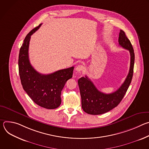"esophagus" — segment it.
<instances>
[{
  "mask_svg": "<svg viewBox=\"0 0 149 149\" xmlns=\"http://www.w3.org/2000/svg\"><path fill=\"white\" fill-rule=\"evenodd\" d=\"M84 67L83 65H78L77 66V67H76V68H75V70H76L77 71H78V72H80V71H82V70H84Z\"/></svg>",
  "mask_w": 149,
  "mask_h": 149,
  "instance_id": "obj_1",
  "label": "esophagus"
}]
</instances>
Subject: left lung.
<instances>
[{
	"mask_svg": "<svg viewBox=\"0 0 149 149\" xmlns=\"http://www.w3.org/2000/svg\"><path fill=\"white\" fill-rule=\"evenodd\" d=\"M118 42L121 47L129 51L130 66L124 82L117 91L110 94L100 92L87 76L81 77L78 81L82 108L85 112L89 114H102L117 107L123 98L132 82L134 64V49L130 40L122 30H120L119 33Z\"/></svg>",
	"mask_w": 149,
	"mask_h": 149,
	"instance_id": "left-lung-1",
	"label": "left lung"
}]
</instances>
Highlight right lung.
Returning <instances> with one entry per match:
<instances>
[{
    "label": "right lung",
    "mask_w": 149,
    "mask_h": 149,
    "mask_svg": "<svg viewBox=\"0 0 149 149\" xmlns=\"http://www.w3.org/2000/svg\"><path fill=\"white\" fill-rule=\"evenodd\" d=\"M42 24L33 29L25 37L18 59L19 73L24 90L35 103L47 109L58 108L61 103V91L72 77L74 67L61 70L50 74H42L31 65L29 59L31 36Z\"/></svg>",
    "instance_id": "1"
}]
</instances>
